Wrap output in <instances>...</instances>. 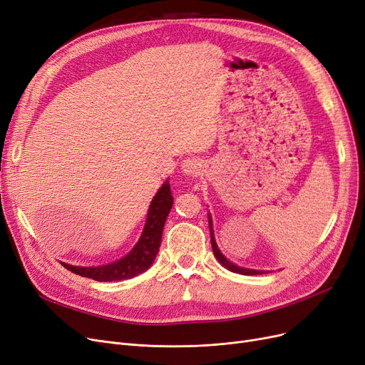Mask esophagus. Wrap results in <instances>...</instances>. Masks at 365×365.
<instances>
[{
    "instance_id": "obj_1",
    "label": "esophagus",
    "mask_w": 365,
    "mask_h": 365,
    "mask_svg": "<svg viewBox=\"0 0 365 365\" xmlns=\"http://www.w3.org/2000/svg\"><path fill=\"white\" fill-rule=\"evenodd\" d=\"M182 168H183V171L186 174H192V176H194V174H197L200 171L201 164H200V161L197 160V158H187V160L183 161Z\"/></svg>"
}]
</instances>
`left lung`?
I'll return each mask as SVG.
<instances>
[{"label":"left lung","mask_w":365,"mask_h":365,"mask_svg":"<svg viewBox=\"0 0 365 365\" xmlns=\"http://www.w3.org/2000/svg\"><path fill=\"white\" fill-rule=\"evenodd\" d=\"M209 225H210V237H212V247H213V253H215V257L217 258V261H219L222 265L227 267L230 272L239 273V274H246V276H253V274H261V273H262V272H258V270H249V268L237 267L235 264L230 262L224 255H222L220 250L217 249V245H216V242H215V237H213V230H212V220H210V217H209Z\"/></svg>","instance_id":"8db88e82"}]
</instances>
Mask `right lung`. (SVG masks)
<instances>
[{"instance_id":"right-lung-1","label":"right lung","mask_w":365,"mask_h":365,"mask_svg":"<svg viewBox=\"0 0 365 365\" xmlns=\"http://www.w3.org/2000/svg\"><path fill=\"white\" fill-rule=\"evenodd\" d=\"M171 205L173 195L170 191V183L165 182L152 200L143 234H141L138 243L128 255L116 262L101 267H73L64 262H62V265L74 274L89 277L98 282L131 279L140 273L146 272L155 261L158 250H160L163 230L165 225V219L171 210Z\"/></svg>"}]
</instances>
